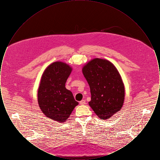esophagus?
<instances>
[{
  "label": "esophagus",
  "mask_w": 160,
  "mask_h": 160,
  "mask_svg": "<svg viewBox=\"0 0 160 160\" xmlns=\"http://www.w3.org/2000/svg\"><path fill=\"white\" fill-rule=\"evenodd\" d=\"M79 103H80V105H84V104H86V101L83 99V100L80 101Z\"/></svg>",
  "instance_id": "34e87169"
}]
</instances>
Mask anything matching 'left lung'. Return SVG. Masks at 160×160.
Returning <instances> with one entry per match:
<instances>
[{
    "instance_id": "left-lung-1",
    "label": "left lung",
    "mask_w": 160,
    "mask_h": 160,
    "mask_svg": "<svg viewBox=\"0 0 160 160\" xmlns=\"http://www.w3.org/2000/svg\"><path fill=\"white\" fill-rule=\"evenodd\" d=\"M82 72L91 89L89 104L95 114L105 120L119 111L123 104L125 88L114 65L95 58L84 66Z\"/></svg>"
}]
</instances>
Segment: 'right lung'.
<instances>
[{
	"label": "right lung",
	"instance_id": "add662e5",
	"mask_svg": "<svg viewBox=\"0 0 160 160\" xmlns=\"http://www.w3.org/2000/svg\"><path fill=\"white\" fill-rule=\"evenodd\" d=\"M72 68L65 63L55 62L45 69L38 88L39 106L46 116L59 122L67 121L78 104L65 83Z\"/></svg>",
	"mask_w": 160,
	"mask_h": 160
}]
</instances>
